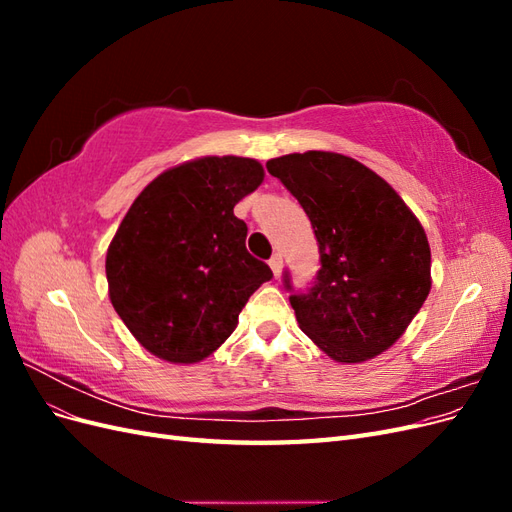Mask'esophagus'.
Here are the masks:
<instances>
[{
    "instance_id": "esophagus-1",
    "label": "esophagus",
    "mask_w": 512,
    "mask_h": 512,
    "mask_svg": "<svg viewBox=\"0 0 512 512\" xmlns=\"http://www.w3.org/2000/svg\"><path fill=\"white\" fill-rule=\"evenodd\" d=\"M269 267H271V271H273L275 277H280V275H282V267H284L282 256H280V254H273L271 260H269Z\"/></svg>"
}]
</instances>
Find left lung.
<instances>
[{
    "label": "left lung",
    "instance_id": "8db88e82",
    "mask_svg": "<svg viewBox=\"0 0 512 512\" xmlns=\"http://www.w3.org/2000/svg\"><path fill=\"white\" fill-rule=\"evenodd\" d=\"M267 170L299 200L318 241L312 288L294 292L284 271L301 331L337 363L389 350L431 288L421 222L389 183L342 153H290Z\"/></svg>",
    "mask_w": 512,
    "mask_h": 512
}]
</instances>
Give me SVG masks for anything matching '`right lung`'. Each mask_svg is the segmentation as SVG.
<instances>
[{
	"instance_id": "1",
	"label": "right lung",
	"mask_w": 512,
	"mask_h": 512,
	"mask_svg": "<svg viewBox=\"0 0 512 512\" xmlns=\"http://www.w3.org/2000/svg\"><path fill=\"white\" fill-rule=\"evenodd\" d=\"M262 177L252 158H198L166 170L132 203L106 252L108 297L151 354L203 361L273 277L247 252V226L232 211Z\"/></svg>"
}]
</instances>
